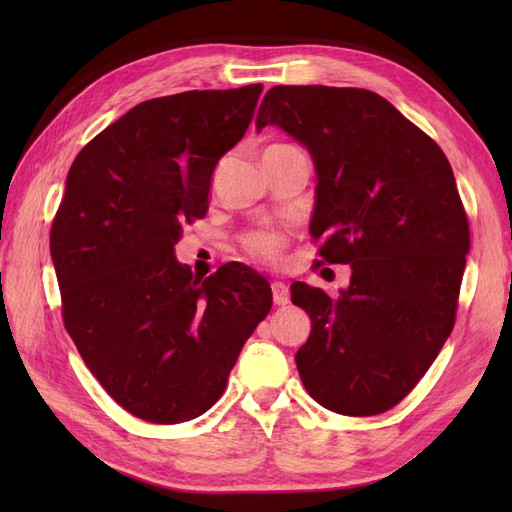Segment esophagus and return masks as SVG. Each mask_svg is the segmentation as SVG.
I'll use <instances>...</instances> for the list:
<instances>
[{
    "label": "esophagus",
    "instance_id": "1",
    "mask_svg": "<svg viewBox=\"0 0 512 512\" xmlns=\"http://www.w3.org/2000/svg\"><path fill=\"white\" fill-rule=\"evenodd\" d=\"M273 301L275 306H286L290 303V288L284 284V281H273Z\"/></svg>",
    "mask_w": 512,
    "mask_h": 512
}]
</instances>
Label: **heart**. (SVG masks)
Here are the masks:
<instances>
[{
	"mask_svg": "<svg viewBox=\"0 0 512 512\" xmlns=\"http://www.w3.org/2000/svg\"><path fill=\"white\" fill-rule=\"evenodd\" d=\"M242 244L259 262L275 264L281 259L286 246V237L277 231H250L242 237Z\"/></svg>",
	"mask_w": 512,
	"mask_h": 512,
	"instance_id": "1",
	"label": "heart"
}]
</instances>
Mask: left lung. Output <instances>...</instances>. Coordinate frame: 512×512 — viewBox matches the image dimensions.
I'll return each instance as SVG.
<instances>
[{
  "label": "left lung",
  "instance_id": "left-lung-1",
  "mask_svg": "<svg viewBox=\"0 0 512 512\" xmlns=\"http://www.w3.org/2000/svg\"><path fill=\"white\" fill-rule=\"evenodd\" d=\"M255 125H277L310 151L317 266H352L339 297L290 286L312 321L295 356L303 387L343 416L396 407L455 323L471 237L449 160L383 96L358 88L275 85Z\"/></svg>",
  "mask_w": 512,
  "mask_h": 512
}]
</instances>
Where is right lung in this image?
Returning a JSON list of instances; mask_svg holds the SVG:
<instances>
[{
    "instance_id": "add662e5",
    "label": "right lung",
    "mask_w": 512,
    "mask_h": 512,
    "mask_svg": "<svg viewBox=\"0 0 512 512\" xmlns=\"http://www.w3.org/2000/svg\"><path fill=\"white\" fill-rule=\"evenodd\" d=\"M264 85L191 90L132 107L74 158L50 231L63 323L132 416H202L273 306L239 262L206 279L176 259L182 224L209 211L211 176L253 121Z\"/></svg>"
}]
</instances>
